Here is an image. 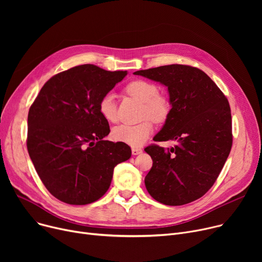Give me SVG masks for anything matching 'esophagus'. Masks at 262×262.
<instances>
[{
    "instance_id": "1",
    "label": "esophagus",
    "mask_w": 262,
    "mask_h": 262,
    "mask_svg": "<svg viewBox=\"0 0 262 262\" xmlns=\"http://www.w3.org/2000/svg\"><path fill=\"white\" fill-rule=\"evenodd\" d=\"M132 153H133V155H139V154L142 153V149L139 148V147H133Z\"/></svg>"
}]
</instances>
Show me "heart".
Segmentation results:
<instances>
[{
    "mask_svg": "<svg viewBox=\"0 0 262 262\" xmlns=\"http://www.w3.org/2000/svg\"><path fill=\"white\" fill-rule=\"evenodd\" d=\"M125 90L129 95L143 103V119L148 118L155 123H161L168 119L171 112V104L166 96L159 94V88L154 82L137 79L130 81ZM99 112L107 122L114 123L118 120L115 94L107 93L103 96L99 103ZM152 133L153 124L147 120L137 125L121 124L114 127L112 138L115 141L132 146H140Z\"/></svg>",
    "mask_w": 262,
    "mask_h": 262,
    "instance_id": "obj_1",
    "label": "heart"
}]
</instances>
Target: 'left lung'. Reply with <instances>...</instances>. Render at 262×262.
<instances>
[{"label": "left lung", "mask_w": 262, "mask_h": 262, "mask_svg": "<svg viewBox=\"0 0 262 262\" xmlns=\"http://www.w3.org/2000/svg\"><path fill=\"white\" fill-rule=\"evenodd\" d=\"M168 88L171 112L154 141L174 140L164 149L144 148L153 166L144 178L157 202L181 206L202 198L216 181L232 144L231 114L226 96L194 67L169 64L136 71Z\"/></svg>", "instance_id": "1"}]
</instances>
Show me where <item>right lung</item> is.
Masks as SVG:
<instances>
[{"mask_svg": "<svg viewBox=\"0 0 262 262\" xmlns=\"http://www.w3.org/2000/svg\"><path fill=\"white\" fill-rule=\"evenodd\" d=\"M127 71L110 72L81 64L51 77L27 117V150L50 193L70 205L101 199L118 163L130 158V147L104 140L109 124L100 100Z\"/></svg>", "mask_w": 262, "mask_h": 262, "instance_id": "right-lung-1", "label": "right lung"}]
</instances>
